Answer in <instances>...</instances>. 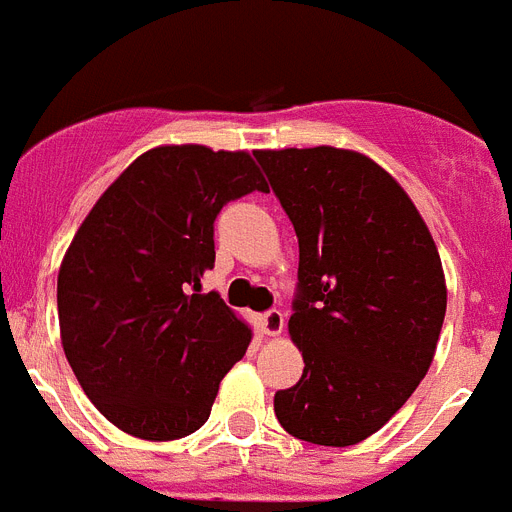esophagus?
<instances>
[{
  "label": "esophagus",
  "instance_id": "esophagus-1",
  "mask_svg": "<svg viewBox=\"0 0 512 512\" xmlns=\"http://www.w3.org/2000/svg\"><path fill=\"white\" fill-rule=\"evenodd\" d=\"M260 330L262 335H268V337H278L283 332V314L278 309H270L265 311L260 317Z\"/></svg>",
  "mask_w": 512,
  "mask_h": 512
}]
</instances>
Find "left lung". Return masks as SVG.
Masks as SVG:
<instances>
[{
    "instance_id": "1",
    "label": "left lung",
    "mask_w": 512,
    "mask_h": 512,
    "mask_svg": "<svg viewBox=\"0 0 512 512\" xmlns=\"http://www.w3.org/2000/svg\"><path fill=\"white\" fill-rule=\"evenodd\" d=\"M299 237L288 335L299 384L275 394L286 433L355 446L417 389L441 337L446 275L420 211L381 164L353 149H257Z\"/></svg>"
}]
</instances>
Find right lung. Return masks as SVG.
<instances>
[{
    "mask_svg": "<svg viewBox=\"0 0 512 512\" xmlns=\"http://www.w3.org/2000/svg\"><path fill=\"white\" fill-rule=\"evenodd\" d=\"M268 190L247 151L164 144L133 159L97 198L59 268L61 345L79 386L123 433L177 441L208 420L252 327L219 293L213 221Z\"/></svg>",
    "mask_w": 512,
    "mask_h": 512,
    "instance_id": "add662e5",
    "label": "right lung"
}]
</instances>
